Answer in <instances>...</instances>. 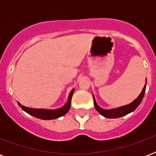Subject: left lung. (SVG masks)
<instances>
[{
	"instance_id": "8db88e82",
	"label": "left lung",
	"mask_w": 156,
	"mask_h": 156,
	"mask_svg": "<svg viewBox=\"0 0 156 156\" xmlns=\"http://www.w3.org/2000/svg\"><path fill=\"white\" fill-rule=\"evenodd\" d=\"M146 87H147V85L144 86V87H143L142 92L140 93V95H138V98L133 100V102L129 104H126V105H124V106L112 109H104L102 108H100L97 104V103H96L95 100V97L93 95L94 105H95V109L97 110V112L100 115H102V116H104V117H107V118H118V117L126 116L127 114L130 113V112L134 111L138 108V105L141 104L143 99V96H144V94H145Z\"/></svg>"
}]
</instances>
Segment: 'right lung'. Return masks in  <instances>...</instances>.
Segmentation results:
<instances>
[{
  "instance_id": "obj_1",
  "label": "right lung",
  "mask_w": 156,
  "mask_h": 156,
  "mask_svg": "<svg viewBox=\"0 0 156 156\" xmlns=\"http://www.w3.org/2000/svg\"><path fill=\"white\" fill-rule=\"evenodd\" d=\"M73 91H74V89H73L70 91L66 104L64 106L61 107V108L57 109L30 108L23 106L20 103L18 102V104L23 111H25L26 112H27L28 114H30L31 116H35L36 118L42 119V120H52V119L59 118V117L66 115L68 112V111L70 108L71 99H72V95L73 94Z\"/></svg>"
}]
</instances>
